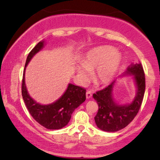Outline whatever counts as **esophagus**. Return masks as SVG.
I'll return each instance as SVG.
<instances>
[{
    "mask_svg": "<svg viewBox=\"0 0 160 160\" xmlns=\"http://www.w3.org/2000/svg\"><path fill=\"white\" fill-rule=\"evenodd\" d=\"M92 94L91 91H87L86 92V97L87 98H90L92 97Z\"/></svg>",
    "mask_w": 160,
    "mask_h": 160,
    "instance_id": "obj_1",
    "label": "esophagus"
}]
</instances>
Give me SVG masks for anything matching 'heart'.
I'll list each match as a JSON object with an SVG mask.
<instances>
[{
    "label": "heart",
    "mask_w": 160,
    "mask_h": 160,
    "mask_svg": "<svg viewBox=\"0 0 160 160\" xmlns=\"http://www.w3.org/2000/svg\"><path fill=\"white\" fill-rule=\"evenodd\" d=\"M122 62V56L111 46L96 47L89 51L82 60V65H76V72L83 81L89 78L88 71L95 70L94 79L98 84H108L117 74Z\"/></svg>",
    "instance_id": "obj_1"
}]
</instances>
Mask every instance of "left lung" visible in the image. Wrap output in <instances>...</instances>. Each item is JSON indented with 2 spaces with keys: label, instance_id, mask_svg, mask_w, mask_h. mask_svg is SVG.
Returning a JSON list of instances; mask_svg holds the SVG:
<instances>
[{
  "label": "left lung",
  "instance_id": "left-lung-1",
  "mask_svg": "<svg viewBox=\"0 0 160 160\" xmlns=\"http://www.w3.org/2000/svg\"><path fill=\"white\" fill-rule=\"evenodd\" d=\"M132 75L136 85V95L131 103L119 105L112 95L116 81L108 87L93 94L98 102V111L95 117L96 125L106 132H116L128 125L138 113L143 101L146 88L145 74L141 63L132 64L123 75Z\"/></svg>",
  "mask_w": 160,
  "mask_h": 160
}]
</instances>
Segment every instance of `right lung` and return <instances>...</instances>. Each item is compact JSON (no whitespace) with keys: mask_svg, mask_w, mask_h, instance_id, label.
<instances>
[{"mask_svg":"<svg viewBox=\"0 0 160 160\" xmlns=\"http://www.w3.org/2000/svg\"><path fill=\"white\" fill-rule=\"evenodd\" d=\"M44 41H40L28 54L26 60L22 82V95L28 111L36 121L49 130H59L68 123L71 114L86 100V89L69 84L65 93L55 102L41 105L32 99L28 92L25 82V72L28 62L43 47Z\"/></svg>","mask_w":160,"mask_h":160,"instance_id":"1","label":"right lung"}]
</instances>
